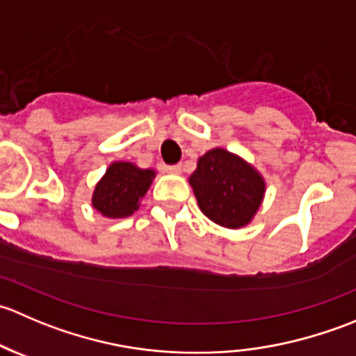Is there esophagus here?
I'll use <instances>...</instances> for the list:
<instances>
[{
  "instance_id": "obj_1",
  "label": "esophagus",
  "mask_w": 356,
  "mask_h": 356,
  "mask_svg": "<svg viewBox=\"0 0 356 356\" xmlns=\"http://www.w3.org/2000/svg\"><path fill=\"white\" fill-rule=\"evenodd\" d=\"M165 170L170 172V174H182V165H168V167H165Z\"/></svg>"
}]
</instances>
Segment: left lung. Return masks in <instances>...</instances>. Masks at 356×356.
Wrapping results in <instances>:
<instances>
[{
  "label": "left lung",
  "mask_w": 356,
  "mask_h": 356,
  "mask_svg": "<svg viewBox=\"0 0 356 356\" xmlns=\"http://www.w3.org/2000/svg\"><path fill=\"white\" fill-rule=\"evenodd\" d=\"M189 184L200 210L217 225L241 229L250 224L264 201L265 179L250 161L224 148L198 158Z\"/></svg>",
  "instance_id": "left-lung-1"
}]
</instances>
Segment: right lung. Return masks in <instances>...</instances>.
<instances>
[{"label": "right lung", "instance_id": "add662e5", "mask_svg": "<svg viewBox=\"0 0 356 356\" xmlns=\"http://www.w3.org/2000/svg\"><path fill=\"white\" fill-rule=\"evenodd\" d=\"M155 168H141L132 161H113L96 182L91 204L106 218L131 217L148 193Z\"/></svg>", "mask_w": 356, "mask_h": 356}]
</instances>
